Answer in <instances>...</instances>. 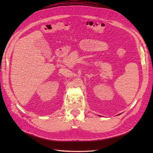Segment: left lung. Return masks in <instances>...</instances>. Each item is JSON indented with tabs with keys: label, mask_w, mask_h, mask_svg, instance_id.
I'll list each match as a JSON object with an SVG mask.
<instances>
[{
	"label": "left lung",
	"mask_w": 153,
	"mask_h": 153,
	"mask_svg": "<svg viewBox=\"0 0 153 153\" xmlns=\"http://www.w3.org/2000/svg\"><path fill=\"white\" fill-rule=\"evenodd\" d=\"M99 116H100H100H101V115H99Z\"/></svg>",
	"instance_id": "obj_1"
}]
</instances>
